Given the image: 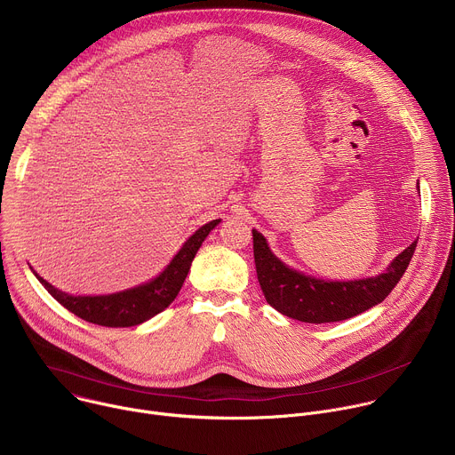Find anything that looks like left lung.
<instances>
[{
	"instance_id": "left-lung-1",
	"label": "left lung",
	"mask_w": 455,
	"mask_h": 455,
	"mask_svg": "<svg viewBox=\"0 0 455 455\" xmlns=\"http://www.w3.org/2000/svg\"><path fill=\"white\" fill-rule=\"evenodd\" d=\"M257 281L279 313L309 323L339 322L379 304L403 277L418 241L407 246L385 274L358 281H322L304 275L272 253L263 234L251 230Z\"/></svg>"
}]
</instances>
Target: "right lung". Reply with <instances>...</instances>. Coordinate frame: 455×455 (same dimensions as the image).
Segmentation results:
<instances>
[{
    "label": "right lung",
    "instance_id": "add662e5",
    "mask_svg": "<svg viewBox=\"0 0 455 455\" xmlns=\"http://www.w3.org/2000/svg\"><path fill=\"white\" fill-rule=\"evenodd\" d=\"M218 223L220 220H214L194 232L185 241L181 250L174 255L167 268L156 279L139 288L100 297H74L59 291L37 274L36 277L59 304H62L68 311H72L74 315L81 316L86 322L99 323V326L106 328L137 326V323H142L151 316L158 315L160 311H164L176 299L190 270L194 255H196L202 243Z\"/></svg>",
    "mask_w": 455,
    "mask_h": 455
}]
</instances>
